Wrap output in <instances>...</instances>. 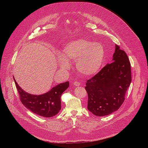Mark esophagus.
I'll list each match as a JSON object with an SVG mask.
<instances>
[{"mask_svg": "<svg viewBox=\"0 0 148 148\" xmlns=\"http://www.w3.org/2000/svg\"><path fill=\"white\" fill-rule=\"evenodd\" d=\"M80 82H78V81H75L74 83H73V85L74 86H76V87H78V86H80Z\"/></svg>", "mask_w": 148, "mask_h": 148, "instance_id": "34e87169", "label": "esophagus"}]
</instances>
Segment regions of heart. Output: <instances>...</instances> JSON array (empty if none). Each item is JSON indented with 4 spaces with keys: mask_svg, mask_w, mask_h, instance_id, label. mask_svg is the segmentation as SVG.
I'll use <instances>...</instances> for the list:
<instances>
[{
    "mask_svg": "<svg viewBox=\"0 0 148 148\" xmlns=\"http://www.w3.org/2000/svg\"><path fill=\"white\" fill-rule=\"evenodd\" d=\"M62 56L58 57L60 67L69 70L70 61H75L77 70L86 76L97 74L101 69L104 57L103 45L86 38L71 41L62 49Z\"/></svg>",
    "mask_w": 148,
    "mask_h": 148,
    "instance_id": "heart-1",
    "label": "heart"
}]
</instances>
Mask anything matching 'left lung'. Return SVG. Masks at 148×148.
I'll return each mask as SVG.
<instances>
[{
    "instance_id": "left-lung-1",
    "label": "left lung",
    "mask_w": 148,
    "mask_h": 148,
    "mask_svg": "<svg viewBox=\"0 0 148 148\" xmlns=\"http://www.w3.org/2000/svg\"><path fill=\"white\" fill-rule=\"evenodd\" d=\"M131 82V64L126 53L115 45L112 62L87 81L88 110L102 116L118 110Z\"/></svg>"
}]
</instances>
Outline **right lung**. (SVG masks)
I'll use <instances>...</instances> for the list:
<instances>
[{
  "label": "right lung",
  "instance_id": "right-lung-1",
  "mask_svg": "<svg viewBox=\"0 0 148 148\" xmlns=\"http://www.w3.org/2000/svg\"><path fill=\"white\" fill-rule=\"evenodd\" d=\"M21 102L32 112L46 118L52 117L61 110V95L69 87V82L58 84L47 92L33 95L26 91L17 84L13 78Z\"/></svg>",
  "mask_w": 148,
  "mask_h": 148
}]
</instances>
